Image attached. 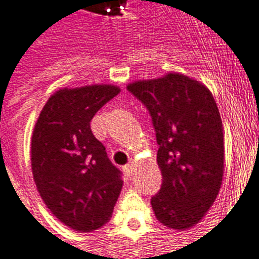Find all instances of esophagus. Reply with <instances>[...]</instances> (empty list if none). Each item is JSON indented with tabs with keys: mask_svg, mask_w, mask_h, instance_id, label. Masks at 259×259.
Returning a JSON list of instances; mask_svg holds the SVG:
<instances>
[{
	"mask_svg": "<svg viewBox=\"0 0 259 259\" xmlns=\"http://www.w3.org/2000/svg\"><path fill=\"white\" fill-rule=\"evenodd\" d=\"M124 172L127 174L128 177H131L132 174H134V171H135V164L134 163H130L127 164V165H124Z\"/></svg>",
	"mask_w": 259,
	"mask_h": 259,
	"instance_id": "34e87169",
	"label": "esophagus"
}]
</instances>
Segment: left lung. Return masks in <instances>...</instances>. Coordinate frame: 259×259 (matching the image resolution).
<instances>
[{"mask_svg":"<svg viewBox=\"0 0 259 259\" xmlns=\"http://www.w3.org/2000/svg\"><path fill=\"white\" fill-rule=\"evenodd\" d=\"M152 116L158 143L161 189L150 203L160 224L186 230L204 218L220 193L225 146L211 91L181 73L127 85Z\"/></svg>","mask_w":259,"mask_h":259,"instance_id":"left-lung-1","label":"left lung"}]
</instances>
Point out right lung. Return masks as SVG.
I'll list each match as a JSON object with an SVG mask.
<instances>
[{
    "label": "right lung",
    "mask_w": 259,
    "mask_h": 259,
    "mask_svg": "<svg viewBox=\"0 0 259 259\" xmlns=\"http://www.w3.org/2000/svg\"><path fill=\"white\" fill-rule=\"evenodd\" d=\"M118 92L113 84L62 88L51 95L34 125L35 186L51 212L77 232L107 224L121 192V172L91 131L96 111Z\"/></svg>",
    "instance_id": "1"
}]
</instances>
